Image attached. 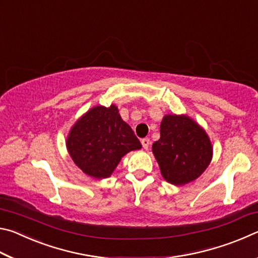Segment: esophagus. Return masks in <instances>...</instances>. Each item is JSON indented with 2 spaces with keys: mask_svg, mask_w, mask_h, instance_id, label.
<instances>
[{
  "mask_svg": "<svg viewBox=\"0 0 258 258\" xmlns=\"http://www.w3.org/2000/svg\"><path fill=\"white\" fill-rule=\"evenodd\" d=\"M141 143H142V147L145 148L146 150H148V148L150 147V139H148V138L142 139V140H141Z\"/></svg>",
  "mask_w": 258,
  "mask_h": 258,
  "instance_id": "obj_1",
  "label": "esophagus"
}]
</instances>
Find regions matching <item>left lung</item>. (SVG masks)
<instances>
[{
	"instance_id": "1",
	"label": "left lung",
	"mask_w": 258,
	"mask_h": 258,
	"mask_svg": "<svg viewBox=\"0 0 258 258\" xmlns=\"http://www.w3.org/2000/svg\"><path fill=\"white\" fill-rule=\"evenodd\" d=\"M160 173L173 185H184L198 178L213 158V146L202 126L186 115H165L160 139L152 145Z\"/></svg>"
}]
</instances>
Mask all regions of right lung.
<instances>
[{
  "mask_svg": "<svg viewBox=\"0 0 258 258\" xmlns=\"http://www.w3.org/2000/svg\"><path fill=\"white\" fill-rule=\"evenodd\" d=\"M69 156L78 168L93 178H107L130 151L142 148L118 108L95 106L72 126L66 140Z\"/></svg>",
  "mask_w": 258,
  "mask_h": 258,
  "instance_id": "obj_1",
  "label": "right lung"
}]
</instances>
